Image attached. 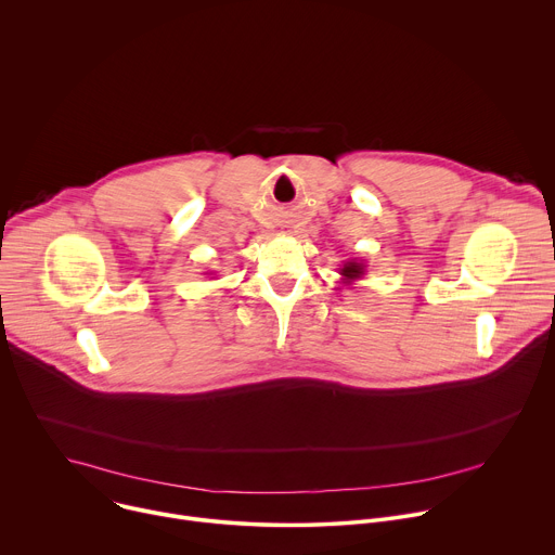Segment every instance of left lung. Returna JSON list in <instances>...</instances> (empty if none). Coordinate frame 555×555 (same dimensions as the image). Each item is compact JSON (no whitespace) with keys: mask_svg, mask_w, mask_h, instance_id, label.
<instances>
[{"mask_svg":"<svg viewBox=\"0 0 555 555\" xmlns=\"http://www.w3.org/2000/svg\"><path fill=\"white\" fill-rule=\"evenodd\" d=\"M345 279H358L362 274V263H356V261H347V266L343 268L340 272Z\"/></svg>","mask_w":555,"mask_h":555,"instance_id":"8db88e82","label":"left lung"}]
</instances>
